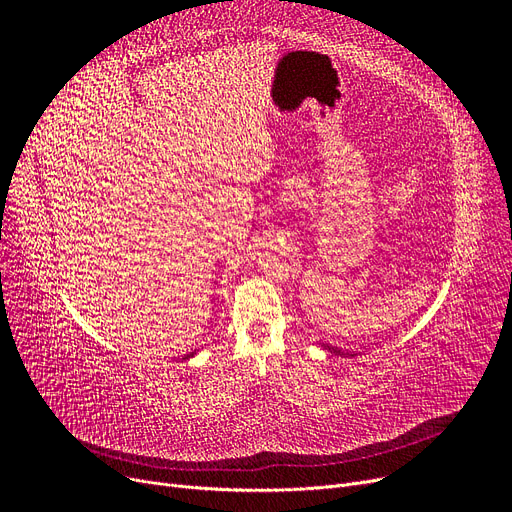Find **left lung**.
Wrapping results in <instances>:
<instances>
[{"label":"left lung","mask_w":512,"mask_h":512,"mask_svg":"<svg viewBox=\"0 0 512 512\" xmlns=\"http://www.w3.org/2000/svg\"><path fill=\"white\" fill-rule=\"evenodd\" d=\"M324 348H327V350H329V352H333V354H346V352H342V350H337L335 346H329V344H327V346H324ZM350 356H354V354H350Z\"/></svg>","instance_id":"1"}]
</instances>
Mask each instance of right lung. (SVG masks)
Listing matches in <instances>:
<instances>
[{
    "label": "right lung",
    "mask_w": 512,
    "mask_h": 512,
    "mask_svg": "<svg viewBox=\"0 0 512 512\" xmlns=\"http://www.w3.org/2000/svg\"><path fill=\"white\" fill-rule=\"evenodd\" d=\"M190 356H192V354H190ZM185 359H188V356H185Z\"/></svg>",
    "instance_id": "right-lung-1"
}]
</instances>
